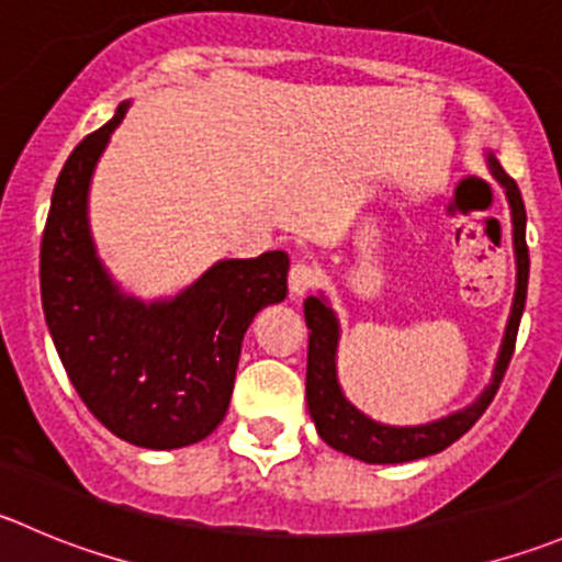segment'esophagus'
Masks as SVG:
<instances>
[{"label":"esophagus","instance_id":"esophagus-1","mask_svg":"<svg viewBox=\"0 0 562 562\" xmlns=\"http://www.w3.org/2000/svg\"><path fill=\"white\" fill-rule=\"evenodd\" d=\"M321 274L315 266L310 263H293L291 266V274H288V291H291L293 299H302L304 293L313 291L318 285Z\"/></svg>","mask_w":562,"mask_h":562}]
</instances>
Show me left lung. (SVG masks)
<instances>
[{"instance_id": "obj_1", "label": "left lung", "mask_w": 562, "mask_h": 562, "mask_svg": "<svg viewBox=\"0 0 562 562\" xmlns=\"http://www.w3.org/2000/svg\"><path fill=\"white\" fill-rule=\"evenodd\" d=\"M486 167L494 181L503 187L505 200L510 209V227H514V258H516V291L510 304L508 324H505L503 342H499L497 359H494L492 381L483 386L481 395L470 406L450 412L445 417L423 423V426H386L379 419L359 412L342 392L337 379V346H340V318L331 310L324 293L307 296L304 302V321L310 329L307 346V408L315 423V431L329 448L364 461V464H403L426 456L442 453L445 448L464 437L475 426L488 403L494 401L514 357L516 331H519L521 313L527 302V277H530V255H527V214L521 203V192L514 178L505 176L497 156L486 150Z\"/></svg>"}]
</instances>
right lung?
Returning <instances> with one entry per match:
<instances>
[{
	"mask_svg": "<svg viewBox=\"0 0 562 562\" xmlns=\"http://www.w3.org/2000/svg\"><path fill=\"white\" fill-rule=\"evenodd\" d=\"M128 106L59 172L41 244L43 315L70 384L103 426L136 448L176 450L225 419L249 324L288 296V255L216 260L176 296L123 291L92 241L90 183Z\"/></svg>",
	"mask_w": 562,
	"mask_h": 562,
	"instance_id": "1",
	"label": "right lung"
}]
</instances>
